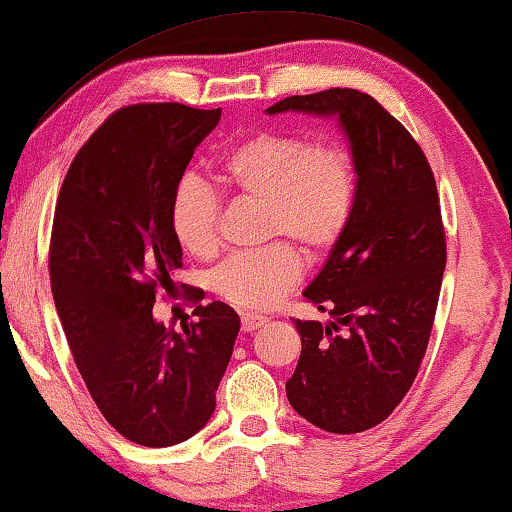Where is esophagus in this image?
<instances>
[{"instance_id":"34e87169","label":"esophagus","mask_w":512,"mask_h":512,"mask_svg":"<svg viewBox=\"0 0 512 512\" xmlns=\"http://www.w3.org/2000/svg\"><path fill=\"white\" fill-rule=\"evenodd\" d=\"M242 332H254V329L263 327L267 318L265 316H256V313H242Z\"/></svg>"}]
</instances>
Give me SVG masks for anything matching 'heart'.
<instances>
[{"label": "heart", "instance_id": "heart-1", "mask_svg": "<svg viewBox=\"0 0 512 512\" xmlns=\"http://www.w3.org/2000/svg\"><path fill=\"white\" fill-rule=\"evenodd\" d=\"M219 180L263 203V238H286L306 258H320L348 231L357 201L352 155L336 144H311L297 132H256L235 144L219 164ZM217 192L187 176L171 199V231L194 258L219 249ZM288 242H272L226 261L212 290L240 311L272 309L302 277V258Z\"/></svg>", "mask_w": 512, "mask_h": 512}]
</instances>
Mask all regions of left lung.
<instances>
[{"mask_svg": "<svg viewBox=\"0 0 512 512\" xmlns=\"http://www.w3.org/2000/svg\"><path fill=\"white\" fill-rule=\"evenodd\" d=\"M265 112L334 116L350 141L355 212L304 290L332 322L295 320L302 352L286 393L313 426L364 432L396 410L428 348L446 265L435 176L403 123L368 93L327 89Z\"/></svg>", "mask_w": 512, "mask_h": 512, "instance_id": "left-lung-1", "label": "left lung"}]
</instances>
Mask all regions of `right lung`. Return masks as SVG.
<instances>
[{"instance_id":"add662e5","label":"right lung","mask_w":512,"mask_h":512,"mask_svg":"<svg viewBox=\"0 0 512 512\" xmlns=\"http://www.w3.org/2000/svg\"><path fill=\"white\" fill-rule=\"evenodd\" d=\"M219 116L180 102L119 109L75 155L54 210L52 297L77 371L109 426L141 446L206 426L240 332L224 302L196 306L180 332L153 318L183 267L171 199Z\"/></svg>"}]
</instances>
